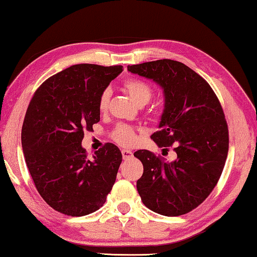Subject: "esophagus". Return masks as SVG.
<instances>
[{
    "mask_svg": "<svg viewBox=\"0 0 257 257\" xmlns=\"http://www.w3.org/2000/svg\"><path fill=\"white\" fill-rule=\"evenodd\" d=\"M121 153H122V158H123V160H129V159L133 158V152L129 150H122Z\"/></svg>",
    "mask_w": 257,
    "mask_h": 257,
    "instance_id": "obj_1",
    "label": "esophagus"
}]
</instances>
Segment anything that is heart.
Listing matches in <instances>:
<instances>
[{"mask_svg": "<svg viewBox=\"0 0 257 257\" xmlns=\"http://www.w3.org/2000/svg\"><path fill=\"white\" fill-rule=\"evenodd\" d=\"M123 88L127 90L129 96L132 97V99L135 101L137 105H140V106L141 105L148 104L153 93L152 88H151L148 83L140 79L125 80L123 82ZM109 97H111V91H109V89H105V90L100 93L98 99V108L100 112H105L107 109ZM112 137L117 144H120L122 146L133 145L137 140L135 129L125 124L117 125V127L114 129Z\"/></svg>", "mask_w": 257, "mask_h": 257, "instance_id": "obj_1", "label": "heart"}]
</instances>
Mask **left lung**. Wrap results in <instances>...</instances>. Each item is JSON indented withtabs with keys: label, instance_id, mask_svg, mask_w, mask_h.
I'll return each instance as SVG.
<instances>
[{
	"label": "left lung",
	"instance_id": "1",
	"mask_svg": "<svg viewBox=\"0 0 257 257\" xmlns=\"http://www.w3.org/2000/svg\"><path fill=\"white\" fill-rule=\"evenodd\" d=\"M164 90L159 130L151 138L159 148L175 146L176 160L148 150L134 156L144 173L137 191L149 209L165 216L189 213L208 197L221 177L229 151V130L221 104L206 80L183 63L160 59L128 66Z\"/></svg>",
	"mask_w": 257,
	"mask_h": 257
}]
</instances>
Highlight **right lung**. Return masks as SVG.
<instances>
[{
  "label": "right lung",
  "mask_w": 257,
  "mask_h": 257,
  "mask_svg": "<svg viewBox=\"0 0 257 257\" xmlns=\"http://www.w3.org/2000/svg\"><path fill=\"white\" fill-rule=\"evenodd\" d=\"M122 68L73 65L44 81L28 105L22 129L24 157L40 195L59 213L91 214L111 192L120 150L107 143L88 159L81 143L84 130L100 120V93Z\"/></svg>",
  "instance_id": "add662e5"
}]
</instances>
